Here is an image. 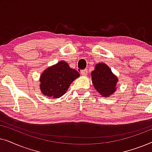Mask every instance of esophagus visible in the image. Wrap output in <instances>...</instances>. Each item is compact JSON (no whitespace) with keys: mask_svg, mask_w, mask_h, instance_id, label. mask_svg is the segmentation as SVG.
<instances>
[{"mask_svg":"<svg viewBox=\"0 0 152 152\" xmlns=\"http://www.w3.org/2000/svg\"><path fill=\"white\" fill-rule=\"evenodd\" d=\"M80 72H81V74L82 75L85 76V75H86L87 74H88V70H87V69L82 70H81Z\"/></svg>","mask_w":152,"mask_h":152,"instance_id":"34e87169","label":"esophagus"}]
</instances>
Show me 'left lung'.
Segmentation results:
<instances>
[{"mask_svg":"<svg viewBox=\"0 0 152 152\" xmlns=\"http://www.w3.org/2000/svg\"><path fill=\"white\" fill-rule=\"evenodd\" d=\"M93 86L103 97H108L115 92L118 77L114 75L107 64L99 63L91 72Z\"/></svg>","mask_w":152,"mask_h":152,"instance_id":"8db88e82","label":"left lung"}]
</instances>
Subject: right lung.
<instances>
[{
	"label": "right lung",
	"instance_id": "1",
	"mask_svg": "<svg viewBox=\"0 0 152 152\" xmlns=\"http://www.w3.org/2000/svg\"><path fill=\"white\" fill-rule=\"evenodd\" d=\"M79 76L76 70L61 61L43 72L40 77V89L45 96L59 98L66 93L72 82Z\"/></svg>",
	"mask_w": 152,
	"mask_h": 152
}]
</instances>
